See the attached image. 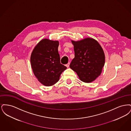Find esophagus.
<instances>
[{"label":"esophagus","mask_w":131,"mask_h":131,"mask_svg":"<svg viewBox=\"0 0 131 131\" xmlns=\"http://www.w3.org/2000/svg\"><path fill=\"white\" fill-rule=\"evenodd\" d=\"M69 65H70V63H67V64H66V66L67 68H68L69 67Z\"/></svg>","instance_id":"esophagus-1"}]
</instances>
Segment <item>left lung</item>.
Segmentation results:
<instances>
[{"label": "left lung", "instance_id": "1", "mask_svg": "<svg viewBox=\"0 0 131 131\" xmlns=\"http://www.w3.org/2000/svg\"><path fill=\"white\" fill-rule=\"evenodd\" d=\"M71 42L74 45L75 58L70 63V68L81 81L89 83L95 81L101 75L105 63L103 48L92 38Z\"/></svg>", "mask_w": 131, "mask_h": 131}]
</instances>
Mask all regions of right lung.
Here are the masks:
<instances>
[{
	"label": "right lung",
	"instance_id": "add662e5",
	"mask_svg": "<svg viewBox=\"0 0 131 131\" xmlns=\"http://www.w3.org/2000/svg\"><path fill=\"white\" fill-rule=\"evenodd\" d=\"M58 46V41L46 38L36 45L31 53L33 72L38 81L46 86L56 84L61 73L67 69L60 63Z\"/></svg>",
	"mask_w": 131,
	"mask_h": 131
}]
</instances>
